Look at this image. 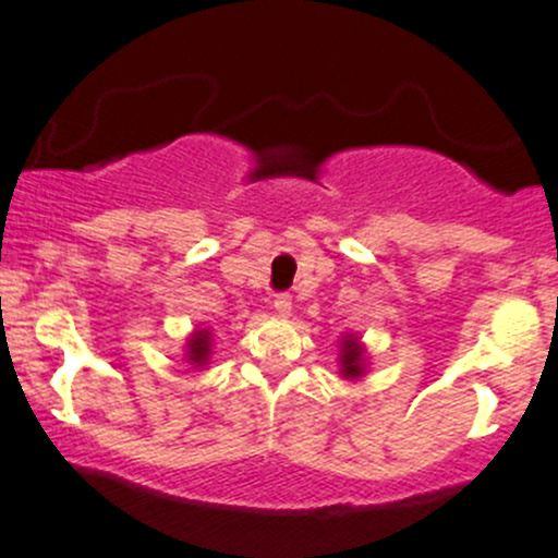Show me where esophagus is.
<instances>
[{
    "mask_svg": "<svg viewBox=\"0 0 558 558\" xmlns=\"http://www.w3.org/2000/svg\"><path fill=\"white\" fill-rule=\"evenodd\" d=\"M272 305L280 315H289L291 313V294H289V291H280V294H275Z\"/></svg>",
    "mask_w": 558,
    "mask_h": 558,
    "instance_id": "1",
    "label": "esophagus"
}]
</instances>
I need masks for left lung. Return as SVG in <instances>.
I'll use <instances>...</instances> for the list:
<instances>
[{"instance_id": "left-lung-1", "label": "left lung", "mask_w": 558, "mask_h": 558, "mask_svg": "<svg viewBox=\"0 0 558 558\" xmlns=\"http://www.w3.org/2000/svg\"><path fill=\"white\" fill-rule=\"evenodd\" d=\"M340 362H342V375L345 378H359L364 373L362 367V348L356 345V340H342V353H340Z\"/></svg>"}]
</instances>
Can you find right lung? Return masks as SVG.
<instances>
[{"label": "right lung", "mask_w": 558, "mask_h": 558, "mask_svg": "<svg viewBox=\"0 0 558 558\" xmlns=\"http://www.w3.org/2000/svg\"><path fill=\"white\" fill-rule=\"evenodd\" d=\"M207 353H210V331H196L194 340L189 345V359L194 364H205L207 362Z\"/></svg>", "instance_id": "add662e5"}]
</instances>
